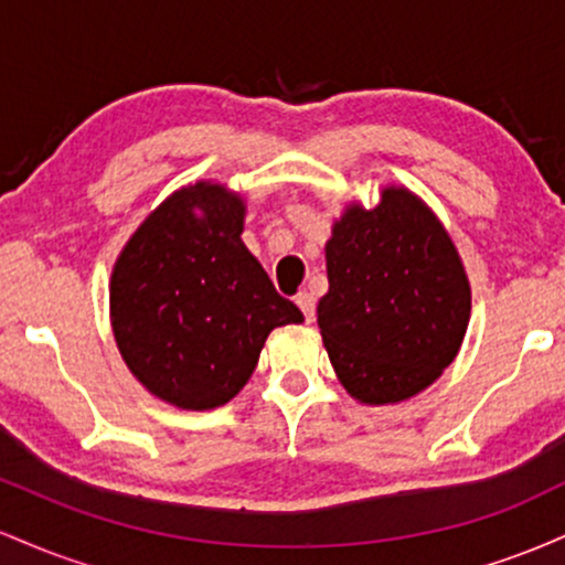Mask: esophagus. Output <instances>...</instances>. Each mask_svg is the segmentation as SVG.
<instances>
[{
    "label": "esophagus",
    "mask_w": 565,
    "mask_h": 565,
    "mask_svg": "<svg viewBox=\"0 0 565 565\" xmlns=\"http://www.w3.org/2000/svg\"><path fill=\"white\" fill-rule=\"evenodd\" d=\"M295 302L300 305V310H302V316H305V321L308 323H313V319H316V297L310 295V291H297V297H295Z\"/></svg>",
    "instance_id": "esophagus-1"
}]
</instances>
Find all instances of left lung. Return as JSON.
I'll use <instances>...</instances> for the list:
<instances>
[{"label": "left lung", "mask_w": 565, "mask_h": 565, "mask_svg": "<svg viewBox=\"0 0 565 565\" xmlns=\"http://www.w3.org/2000/svg\"><path fill=\"white\" fill-rule=\"evenodd\" d=\"M319 329L337 380L355 401L387 406L430 387L470 323V281L436 212L404 185L380 204L350 201L327 246Z\"/></svg>", "instance_id": "left-lung-1"}]
</instances>
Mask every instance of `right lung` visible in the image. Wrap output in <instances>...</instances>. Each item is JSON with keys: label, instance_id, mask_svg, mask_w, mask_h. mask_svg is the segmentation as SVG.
<instances>
[{"label": "right lung", "instance_id": "1", "mask_svg": "<svg viewBox=\"0 0 565 565\" xmlns=\"http://www.w3.org/2000/svg\"><path fill=\"white\" fill-rule=\"evenodd\" d=\"M244 215V196L228 185H183L142 220L114 263L116 348L148 393L188 412L228 404L268 334L305 321L246 249Z\"/></svg>", "mask_w": 565, "mask_h": 565}]
</instances>
